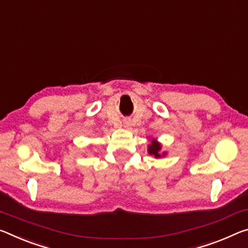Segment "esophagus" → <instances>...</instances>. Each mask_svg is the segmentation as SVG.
<instances>
[{
    "mask_svg": "<svg viewBox=\"0 0 248 248\" xmlns=\"http://www.w3.org/2000/svg\"><path fill=\"white\" fill-rule=\"evenodd\" d=\"M125 124V127H129V125H130L129 124Z\"/></svg>",
    "mask_w": 248,
    "mask_h": 248,
    "instance_id": "esophagus-1",
    "label": "esophagus"
}]
</instances>
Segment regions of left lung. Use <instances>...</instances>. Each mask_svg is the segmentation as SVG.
I'll return each mask as SVG.
<instances>
[{
  "label": "left lung",
  "mask_w": 248,
  "mask_h": 248,
  "mask_svg": "<svg viewBox=\"0 0 248 248\" xmlns=\"http://www.w3.org/2000/svg\"><path fill=\"white\" fill-rule=\"evenodd\" d=\"M150 143L148 144V153L155 159L163 158L167 155V151H162V144L156 139H149Z\"/></svg>",
  "instance_id": "left-lung-1"
}]
</instances>
